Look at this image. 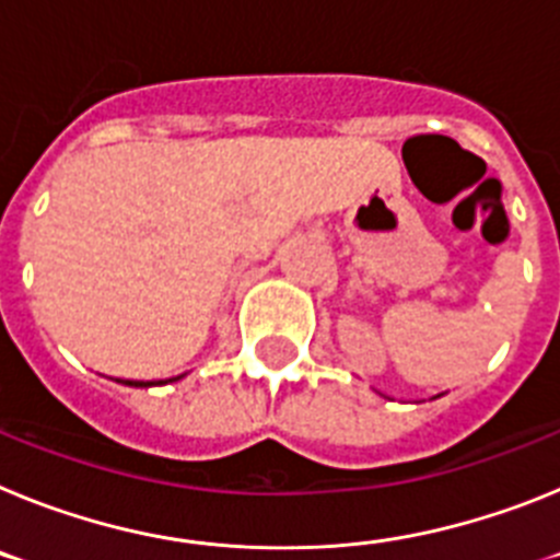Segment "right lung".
Wrapping results in <instances>:
<instances>
[{"instance_id": "obj_1", "label": "right lung", "mask_w": 560, "mask_h": 560, "mask_svg": "<svg viewBox=\"0 0 560 560\" xmlns=\"http://www.w3.org/2000/svg\"><path fill=\"white\" fill-rule=\"evenodd\" d=\"M182 375H176V378L171 381H179ZM120 384H126V387H153V384H167V381H120Z\"/></svg>"}]
</instances>
